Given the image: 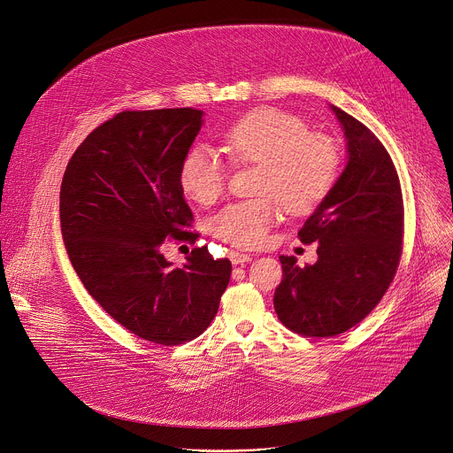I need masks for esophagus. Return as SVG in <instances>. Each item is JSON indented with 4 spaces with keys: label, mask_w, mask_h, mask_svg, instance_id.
I'll return each mask as SVG.
<instances>
[{
    "label": "esophagus",
    "mask_w": 453,
    "mask_h": 453,
    "mask_svg": "<svg viewBox=\"0 0 453 453\" xmlns=\"http://www.w3.org/2000/svg\"><path fill=\"white\" fill-rule=\"evenodd\" d=\"M230 260L232 264H244V262H250L251 257L248 253H241V251H230Z\"/></svg>",
    "instance_id": "34e87169"
}]
</instances>
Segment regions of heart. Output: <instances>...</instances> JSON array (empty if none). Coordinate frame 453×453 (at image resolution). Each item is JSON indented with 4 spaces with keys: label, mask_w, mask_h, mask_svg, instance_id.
Instances as JSON below:
<instances>
[{
    "label": "heart",
    "mask_w": 453,
    "mask_h": 453,
    "mask_svg": "<svg viewBox=\"0 0 453 453\" xmlns=\"http://www.w3.org/2000/svg\"><path fill=\"white\" fill-rule=\"evenodd\" d=\"M225 151L234 162L258 164V198L232 202L212 219V234L237 248H258L280 214L314 211L335 184L341 164L337 142L311 134L309 125L280 109H257L225 134ZM228 169L219 153L195 144L180 165V184L198 203L216 202L226 186Z\"/></svg>",
    "instance_id": "heart-1"
}]
</instances>
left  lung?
I'll return each mask as SVG.
<instances>
[{
  "mask_svg": "<svg viewBox=\"0 0 453 453\" xmlns=\"http://www.w3.org/2000/svg\"><path fill=\"white\" fill-rule=\"evenodd\" d=\"M330 109L344 132L348 160L298 232L302 242H319L318 260L300 267L282 255L284 277L273 298L279 319L309 337L342 334L379 305L403 241L402 189L388 150L368 127Z\"/></svg>",
  "mask_w": 453,
  "mask_h": 453,
  "instance_id": "8db88e82",
  "label": "left lung"
}]
</instances>
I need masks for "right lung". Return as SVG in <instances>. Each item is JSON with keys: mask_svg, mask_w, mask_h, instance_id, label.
<instances>
[{"mask_svg": "<svg viewBox=\"0 0 453 453\" xmlns=\"http://www.w3.org/2000/svg\"><path fill=\"white\" fill-rule=\"evenodd\" d=\"M203 125L196 109L125 111L90 132L60 188V230L87 293L121 326L155 344L193 341L214 319L232 264L195 248L184 267L165 239L195 242L180 165Z\"/></svg>", "mask_w": 453, "mask_h": 453, "instance_id": "1", "label": "right lung"}]
</instances>
